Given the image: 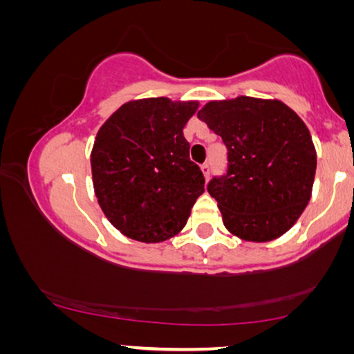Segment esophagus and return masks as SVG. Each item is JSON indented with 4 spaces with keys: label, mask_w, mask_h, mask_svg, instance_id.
I'll return each instance as SVG.
<instances>
[{
    "label": "esophagus",
    "mask_w": 354,
    "mask_h": 354,
    "mask_svg": "<svg viewBox=\"0 0 354 354\" xmlns=\"http://www.w3.org/2000/svg\"><path fill=\"white\" fill-rule=\"evenodd\" d=\"M201 170H202V173H203V176H205V178L208 179V176H210V163H202Z\"/></svg>",
    "instance_id": "obj_1"
}]
</instances>
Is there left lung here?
<instances>
[{"label":"left lung","mask_w":354,"mask_h":354,"mask_svg":"<svg viewBox=\"0 0 354 354\" xmlns=\"http://www.w3.org/2000/svg\"><path fill=\"white\" fill-rule=\"evenodd\" d=\"M197 117L227 149L226 173L207 184L227 231L250 242L287 232L310 202L316 173L301 118L281 101L248 96L208 102Z\"/></svg>","instance_id":"1"}]
</instances>
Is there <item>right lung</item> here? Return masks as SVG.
Segmentation results:
<instances>
[{"label": "right lung", "instance_id": "obj_1", "mask_svg": "<svg viewBox=\"0 0 354 354\" xmlns=\"http://www.w3.org/2000/svg\"><path fill=\"white\" fill-rule=\"evenodd\" d=\"M197 106L139 99L123 104L97 131L91 152L94 192L104 215L127 237L151 243L175 236L205 191L183 134Z\"/></svg>", "mask_w": 354, "mask_h": 354}]
</instances>
